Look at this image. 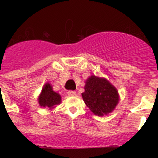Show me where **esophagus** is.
Returning a JSON list of instances; mask_svg holds the SVG:
<instances>
[{
    "mask_svg": "<svg viewBox=\"0 0 158 158\" xmlns=\"http://www.w3.org/2000/svg\"><path fill=\"white\" fill-rule=\"evenodd\" d=\"M67 95L69 96H75L77 95V93L75 91H69L67 93Z\"/></svg>",
    "mask_w": 158,
    "mask_h": 158,
    "instance_id": "esophagus-1",
    "label": "esophagus"
}]
</instances>
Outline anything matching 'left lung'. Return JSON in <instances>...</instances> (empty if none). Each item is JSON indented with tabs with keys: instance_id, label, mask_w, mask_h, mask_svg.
Wrapping results in <instances>:
<instances>
[{
	"instance_id": "1",
	"label": "left lung",
	"mask_w": 158,
	"mask_h": 158,
	"mask_svg": "<svg viewBox=\"0 0 158 158\" xmlns=\"http://www.w3.org/2000/svg\"><path fill=\"white\" fill-rule=\"evenodd\" d=\"M81 95L86 106L98 116L112 112L119 101L116 88L106 78L95 75L89 77L85 81V92Z\"/></svg>"
}]
</instances>
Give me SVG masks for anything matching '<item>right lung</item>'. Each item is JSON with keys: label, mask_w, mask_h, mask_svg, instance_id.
<instances>
[{"label": "right lung", "mask_w": 158, "mask_h": 158, "mask_svg": "<svg viewBox=\"0 0 158 158\" xmlns=\"http://www.w3.org/2000/svg\"><path fill=\"white\" fill-rule=\"evenodd\" d=\"M62 96L59 93L53 90L52 85L49 82L43 85V89L38 97V103L40 107L51 110L61 104Z\"/></svg>", "instance_id": "add662e5"}]
</instances>
